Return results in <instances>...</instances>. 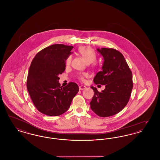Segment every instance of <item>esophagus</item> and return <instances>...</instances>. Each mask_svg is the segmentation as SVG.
<instances>
[{"mask_svg": "<svg viewBox=\"0 0 160 160\" xmlns=\"http://www.w3.org/2000/svg\"><path fill=\"white\" fill-rule=\"evenodd\" d=\"M86 88V87L85 86H83V85H80V86H79V89H80V91L84 90V89H85Z\"/></svg>", "mask_w": 160, "mask_h": 160, "instance_id": "1", "label": "esophagus"}]
</instances>
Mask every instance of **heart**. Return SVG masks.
Wrapping results in <instances>:
<instances>
[{"label":"heart","instance_id":"1","mask_svg":"<svg viewBox=\"0 0 160 160\" xmlns=\"http://www.w3.org/2000/svg\"><path fill=\"white\" fill-rule=\"evenodd\" d=\"M78 52L83 58L84 59L87 63H90L93 62V63L95 65V61L97 59V54L93 49H92V48L89 47L82 46L79 48ZM71 60H72V55H69L65 61L66 65H69ZM88 75L86 73H80L77 75V78L80 81L83 82L85 80V78Z\"/></svg>","mask_w":160,"mask_h":160}]
</instances>
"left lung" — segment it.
Returning a JSON list of instances; mask_svg holds the SVG:
<instances>
[{
  "label": "left lung",
  "mask_w": 160,
  "mask_h": 160,
  "mask_svg": "<svg viewBox=\"0 0 160 160\" xmlns=\"http://www.w3.org/2000/svg\"><path fill=\"white\" fill-rule=\"evenodd\" d=\"M97 51L104 58L102 71L93 78L96 84L105 85L101 92L92 86L94 95L90 102L92 110L100 117L120 112L128 102L133 87L132 75L122 54L114 48H101Z\"/></svg>",
  "instance_id": "8db88e82"
}]
</instances>
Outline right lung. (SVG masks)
I'll list each match as a JSON object with an SVG mask.
<instances>
[{"label": "right lung", "instance_id": "right-lung-1", "mask_svg": "<svg viewBox=\"0 0 160 160\" xmlns=\"http://www.w3.org/2000/svg\"><path fill=\"white\" fill-rule=\"evenodd\" d=\"M72 46L53 44L42 49L31 62L27 78V89L39 112L50 116H59L68 110L79 91L76 83L63 88L59 83L65 70V61Z\"/></svg>", "mask_w": 160, "mask_h": 160}]
</instances>
